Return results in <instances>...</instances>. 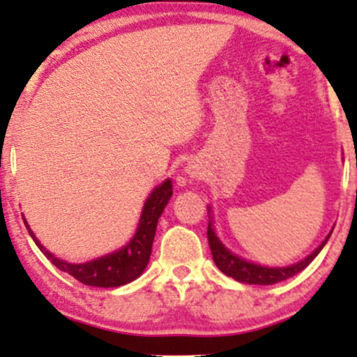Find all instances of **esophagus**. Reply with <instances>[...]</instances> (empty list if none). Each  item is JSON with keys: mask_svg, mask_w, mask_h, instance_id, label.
Instances as JSON below:
<instances>
[{"mask_svg": "<svg viewBox=\"0 0 357 357\" xmlns=\"http://www.w3.org/2000/svg\"><path fill=\"white\" fill-rule=\"evenodd\" d=\"M186 173L190 174L191 178H198V176L202 174L198 169H196V166H192V165H188V166H186Z\"/></svg>", "mask_w": 357, "mask_h": 357, "instance_id": "esophagus-1", "label": "esophagus"}]
</instances>
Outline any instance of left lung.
<instances>
[{
  "instance_id": "obj_1",
  "label": "left lung",
  "mask_w": 357,
  "mask_h": 357,
  "mask_svg": "<svg viewBox=\"0 0 357 357\" xmlns=\"http://www.w3.org/2000/svg\"><path fill=\"white\" fill-rule=\"evenodd\" d=\"M208 218H210V221H208V241H210L213 261H215L216 267H218L225 275L235 278L236 282H241V284L250 285H273L278 284V282L287 280V278L297 275L298 272H302V270L321 253L324 245L327 243L331 233H333V230H331L329 235L324 238L322 243L319 245L310 255L298 260L297 264L287 265V267H267V265L255 264V261H250L247 258L236 255V253H233L230 248L225 247L223 241H221L218 238V235H216L215 225H213L215 220H213V211L210 204H208Z\"/></svg>"
}]
</instances>
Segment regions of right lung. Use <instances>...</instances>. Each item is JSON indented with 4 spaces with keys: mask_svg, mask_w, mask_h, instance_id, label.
Listing matches in <instances>:
<instances>
[{
    "mask_svg": "<svg viewBox=\"0 0 357 357\" xmlns=\"http://www.w3.org/2000/svg\"><path fill=\"white\" fill-rule=\"evenodd\" d=\"M171 196H173V183L167 178L159 186H155L151 191V195L147 196L132 238L127 241L124 247L114 250L107 255L84 261V264H70V261H65L63 258L53 255L50 250H47L40 243V240L31 231L30 225L24 220V216L23 221L26 225L28 233H30L31 238L36 243V247L42 250L43 255L56 268H60L61 272H67L68 275L77 278V280L85 285L109 289V287L126 285L142 275L147 264H149L158 220L162 215V211H165L166 204L169 203Z\"/></svg>",
    "mask_w": 357,
    "mask_h": 357,
    "instance_id": "right-lung-1",
    "label": "right lung"
}]
</instances>
